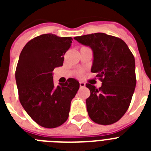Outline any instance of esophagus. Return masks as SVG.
<instances>
[{"label": "esophagus", "mask_w": 151, "mask_h": 151, "mask_svg": "<svg viewBox=\"0 0 151 151\" xmlns=\"http://www.w3.org/2000/svg\"><path fill=\"white\" fill-rule=\"evenodd\" d=\"M79 85H80V88H84L85 87V84L82 82H79Z\"/></svg>", "instance_id": "1"}]
</instances>
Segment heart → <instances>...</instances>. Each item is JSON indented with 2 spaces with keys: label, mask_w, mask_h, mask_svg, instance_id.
Instances as JSON below:
<instances>
[{
  "label": "heart",
  "mask_w": 151,
  "mask_h": 151,
  "mask_svg": "<svg viewBox=\"0 0 151 151\" xmlns=\"http://www.w3.org/2000/svg\"><path fill=\"white\" fill-rule=\"evenodd\" d=\"M82 70H78V71L76 73V75H77V76H82Z\"/></svg>",
  "instance_id": "obj_1"
}]
</instances>
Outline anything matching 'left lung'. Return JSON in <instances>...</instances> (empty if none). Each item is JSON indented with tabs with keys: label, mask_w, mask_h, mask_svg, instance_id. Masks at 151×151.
<instances>
[{
	"label": "left lung",
	"mask_w": 151,
	"mask_h": 151,
	"mask_svg": "<svg viewBox=\"0 0 151 151\" xmlns=\"http://www.w3.org/2000/svg\"><path fill=\"white\" fill-rule=\"evenodd\" d=\"M94 52L91 73H97L99 88L86 84L91 94L86 99L88 113L100 125H111L119 121L129 109L136 85L135 63L125 41L105 33L75 37Z\"/></svg>",
	"instance_id": "1"
}]
</instances>
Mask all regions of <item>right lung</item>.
Listing matches in <instances>:
<instances>
[{"label": "right lung", "mask_w": 151, "mask_h": 151, "mask_svg": "<svg viewBox=\"0 0 151 151\" xmlns=\"http://www.w3.org/2000/svg\"><path fill=\"white\" fill-rule=\"evenodd\" d=\"M72 40L41 35L30 40L19 55L15 73L19 99L29 116L44 128H57L67 120L71 101L79 88L74 78L57 88L53 80L52 72L63 66Z\"/></svg>", "instance_id": "1"}]
</instances>
